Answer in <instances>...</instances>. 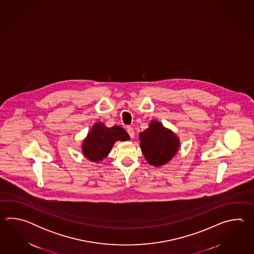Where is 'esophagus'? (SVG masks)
<instances>
[{
	"instance_id": "esophagus-1",
	"label": "esophagus",
	"mask_w": 254,
	"mask_h": 254,
	"mask_svg": "<svg viewBox=\"0 0 254 254\" xmlns=\"http://www.w3.org/2000/svg\"><path fill=\"white\" fill-rule=\"evenodd\" d=\"M127 131H128V133H129V136H130V138L133 139L135 135L134 129H132L131 127H128V128H127Z\"/></svg>"
}]
</instances>
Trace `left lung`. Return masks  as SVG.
Wrapping results in <instances>:
<instances>
[{
	"label": "left lung",
	"mask_w": 254,
	"mask_h": 254,
	"mask_svg": "<svg viewBox=\"0 0 254 254\" xmlns=\"http://www.w3.org/2000/svg\"><path fill=\"white\" fill-rule=\"evenodd\" d=\"M139 140L146 161L154 167H161L171 162L181 148L178 135L157 120H151L149 127L140 132Z\"/></svg>",
	"instance_id": "left-lung-1"
}]
</instances>
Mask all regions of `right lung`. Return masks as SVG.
Returning <instances> with one entry per match:
<instances>
[{
	"label": "right lung",
	"instance_id": "obj_1",
	"mask_svg": "<svg viewBox=\"0 0 254 254\" xmlns=\"http://www.w3.org/2000/svg\"><path fill=\"white\" fill-rule=\"evenodd\" d=\"M129 139V134L123 127L115 125L109 128L102 122H98L82 140L81 151L87 160L98 163L108 156L116 141H126Z\"/></svg>",
	"mask_w": 254,
	"mask_h": 254
}]
</instances>
